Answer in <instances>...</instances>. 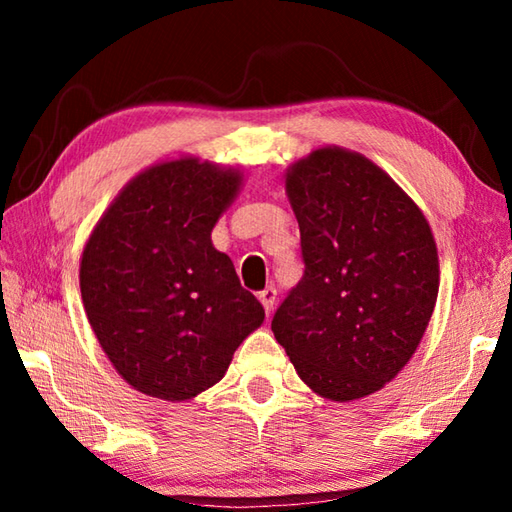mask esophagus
<instances>
[{
    "mask_svg": "<svg viewBox=\"0 0 512 512\" xmlns=\"http://www.w3.org/2000/svg\"><path fill=\"white\" fill-rule=\"evenodd\" d=\"M259 301H262V306H264L266 314L273 312L275 301H277V290H275V286H266L262 292H259Z\"/></svg>",
    "mask_w": 512,
    "mask_h": 512,
    "instance_id": "obj_1",
    "label": "esophagus"
}]
</instances>
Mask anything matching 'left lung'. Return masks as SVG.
<instances>
[{
	"label": "left lung",
	"mask_w": 512,
	"mask_h": 512,
	"mask_svg": "<svg viewBox=\"0 0 512 512\" xmlns=\"http://www.w3.org/2000/svg\"><path fill=\"white\" fill-rule=\"evenodd\" d=\"M286 191L306 270L270 328L319 396L374 394L407 365L436 308L431 228L383 169L339 147L299 160Z\"/></svg>",
	"instance_id": "obj_1"
}]
</instances>
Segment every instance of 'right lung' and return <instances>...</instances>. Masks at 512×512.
Wrapping results in <instances>:
<instances>
[{
    "instance_id": "right-lung-1",
    "label": "right lung",
    "mask_w": 512,
    "mask_h": 512,
    "mask_svg": "<svg viewBox=\"0 0 512 512\" xmlns=\"http://www.w3.org/2000/svg\"><path fill=\"white\" fill-rule=\"evenodd\" d=\"M239 173L180 158L140 173L96 224L81 259V297L116 372L162 400L220 380L264 321L211 231Z\"/></svg>"
}]
</instances>
